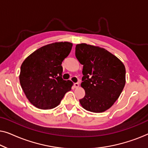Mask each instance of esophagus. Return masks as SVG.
I'll return each mask as SVG.
<instances>
[{
    "label": "esophagus",
    "mask_w": 148,
    "mask_h": 148,
    "mask_svg": "<svg viewBox=\"0 0 148 148\" xmlns=\"http://www.w3.org/2000/svg\"><path fill=\"white\" fill-rule=\"evenodd\" d=\"M79 85L78 83H75V84H73V86H74L75 88H79Z\"/></svg>",
    "instance_id": "esophagus-1"
}]
</instances>
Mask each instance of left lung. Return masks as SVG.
<instances>
[{"instance_id": "8db88e82", "label": "left lung", "mask_w": 148, "mask_h": 148, "mask_svg": "<svg viewBox=\"0 0 148 148\" xmlns=\"http://www.w3.org/2000/svg\"><path fill=\"white\" fill-rule=\"evenodd\" d=\"M75 56L84 65L81 86L86 95L82 106L92 112H103L116 102L124 88L125 66L104 48L85 43L77 44Z\"/></svg>"}]
</instances>
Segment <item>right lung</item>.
Returning <instances> with one entry per match:
<instances>
[{
  "mask_svg": "<svg viewBox=\"0 0 148 148\" xmlns=\"http://www.w3.org/2000/svg\"><path fill=\"white\" fill-rule=\"evenodd\" d=\"M73 44L58 42L38 48L21 66L19 82L29 102L36 108L49 110L60 103L71 90L73 82L63 80L62 62L69 54Z\"/></svg>",
  "mask_w": 148,
  "mask_h": 148,
  "instance_id": "right-lung-1",
  "label": "right lung"
}]
</instances>
